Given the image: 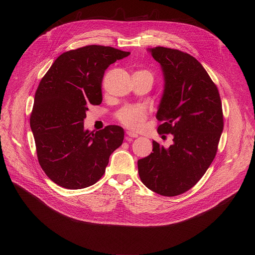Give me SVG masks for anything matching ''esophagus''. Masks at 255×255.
Masks as SVG:
<instances>
[{
	"label": "esophagus",
	"mask_w": 255,
	"mask_h": 255,
	"mask_svg": "<svg viewBox=\"0 0 255 255\" xmlns=\"http://www.w3.org/2000/svg\"><path fill=\"white\" fill-rule=\"evenodd\" d=\"M126 140H130L131 138H136V137H138V134H136V133H134V132H131V131H127L126 132Z\"/></svg>",
	"instance_id": "1"
}]
</instances>
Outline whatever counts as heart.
Wrapping results in <instances>:
<instances>
[{"mask_svg": "<svg viewBox=\"0 0 255 255\" xmlns=\"http://www.w3.org/2000/svg\"><path fill=\"white\" fill-rule=\"evenodd\" d=\"M139 74H143L148 76L152 80L151 72L148 70H139L137 71ZM147 117L146 110L141 106H125L117 112L116 118L117 120L125 127L132 129V130H138L143 122Z\"/></svg>", "mask_w": 255, "mask_h": 255, "instance_id": "1", "label": "heart"}]
</instances>
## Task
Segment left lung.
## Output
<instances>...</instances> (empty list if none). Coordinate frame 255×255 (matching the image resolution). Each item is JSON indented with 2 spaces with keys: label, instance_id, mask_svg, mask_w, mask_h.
Masks as SVG:
<instances>
[{
  "label": "left lung",
  "instance_id": "8db88e82",
  "mask_svg": "<svg viewBox=\"0 0 255 255\" xmlns=\"http://www.w3.org/2000/svg\"><path fill=\"white\" fill-rule=\"evenodd\" d=\"M161 65L164 91L156 118L159 134H172L168 148L153 141L138 172L149 190L174 197L192 189L214 160L223 131L222 103L217 86L192 55L166 47L149 48Z\"/></svg>",
  "mask_w": 255,
  "mask_h": 255
}]
</instances>
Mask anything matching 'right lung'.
<instances>
[{
  "label": "right lung",
  "instance_id": "1",
  "mask_svg": "<svg viewBox=\"0 0 255 255\" xmlns=\"http://www.w3.org/2000/svg\"><path fill=\"white\" fill-rule=\"evenodd\" d=\"M130 52L88 45L60 54L41 79L30 116L41 168L56 185L79 190L103 176L109 157L122 145L124 130L109 125L94 133L84 128L89 105L102 103L109 65Z\"/></svg>",
  "mask_w": 255,
  "mask_h": 255
}]
</instances>
